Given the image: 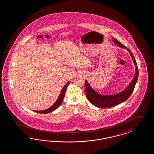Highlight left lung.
<instances>
[{"mask_svg":"<svg viewBox=\"0 0 154 154\" xmlns=\"http://www.w3.org/2000/svg\"><path fill=\"white\" fill-rule=\"evenodd\" d=\"M112 40L116 46L122 48H125L130 52L131 58L135 67V74L133 79L132 80L130 83L127 87L125 90L122 92H120L119 93L109 95H104L97 93L91 87L88 82L85 80V94L86 97L91 104H92L94 106L97 107L105 108L112 107L120 103L125 102L131 96V94L134 90L138 78L139 72L137 66L132 53L129 49L127 48L125 46L120 43L118 40H116L115 38H112Z\"/></svg>","mask_w":154,"mask_h":154,"instance_id":"1","label":"left lung"}]
</instances>
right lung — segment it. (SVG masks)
Segmentation results:
<instances>
[{
	"instance_id": "obj_1",
	"label": "right lung",
	"mask_w": 154,
	"mask_h": 154,
	"mask_svg": "<svg viewBox=\"0 0 154 154\" xmlns=\"http://www.w3.org/2000/svg\"><path fill=\"white\" fill-rule=\"evenodd\" d=\"M70 82H67L65 85H64V87L62 90V91L60 92V94H59V96L58 97L56 102L51 107H50V108H47L45 110H42V111H34V112H38V113H40V114H48V113H50L52 111L55 110L56 109H57L62 104V101H63V98L64 97L65 95V93H66V89H67V87H68V85H69Z\"/></svg>"
}]
</instances>
